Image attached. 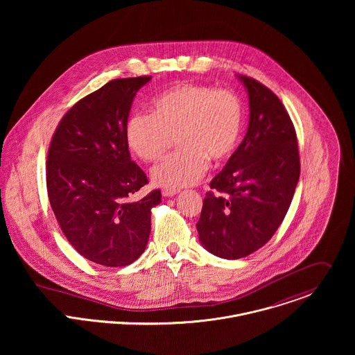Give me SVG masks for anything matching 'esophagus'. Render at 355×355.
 Here are the masks:
<instances>
[{
    "instance_id": "esophagus-1",
    "label": "esophagus",
    "mask_w": 355,
    "mask_h": 355,
    "mask_svg": "<svg viewBox=\"0 0 355 355\" xmlns=\"http://www.w3.org/2000/svg\"><path fill=\"white\" fill-rule=\"evenodd\" d=\"M162 196L164 197H166V198H171V197H173V196H176L179 191L178 190H175V189H162Z\"/></svg>"
}]
</instances>
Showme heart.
Wrapping results in <instances>:
<instances>
[{
    "label": "heart",
    "mask_w": 355,
    "mask_h": 355,
    "mask_svg": "<svg viewBox=\"0 0 355 355\" xmlns=\"http://www.w3.org/2000/svg\"><path fill=\"white\" fill-rule=\"evenodd\" d=\"M243 123L239 97L227 89L179 83L152 102V113H134L125 125L130 149L145 162L158 161L178 139L179 150L154 166L153 182L166 189L197 183L207 159L221 162L236 149Z\"/></svg>",
    "instance_id": "obj_1"
}]
</instances>
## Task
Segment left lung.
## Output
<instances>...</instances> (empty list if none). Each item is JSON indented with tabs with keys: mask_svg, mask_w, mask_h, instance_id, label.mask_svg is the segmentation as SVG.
I'll return each instance as SVG.
<instances>
[{
	"mask_svg": "<svg viewBox=\"0 0 355 355\" xmlns=\"http://www.w3.org/2000/svg\"><path fill=\"white\" fill-rule=\"evenodd\" d=\"M239 79L249 93V128L210 182L197 223L205 249L225 259L248 257L275 235L301 172L297 134L284 105L253 78Z\"/></svg>",
	"mask_w": 355,
	"mask_h": 355,
	"instance_id": "obj_1",
	"label": "left lung"
}]
</instances>
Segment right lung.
<instances>
[{
    "mask_svg": "<svg viewBox=\"0 0 355 355\" xmlns=\"http://www.w3.org/2000/svg\"><path fill=\"white\" fill-rule=\"evenodd\" d=\"M150 79L107 82L76 102L51 137L46 187L53 213L72 248L103 266H125L141 257L150 210L161 202L159 190L132 201L149 180L125 139L132 100Z\"/></svg>",
    "mask_w": 355,
    "mask_h": 355,
    "instance_id": "obj_1",
    "label": "right lung"
}]
</instances>
